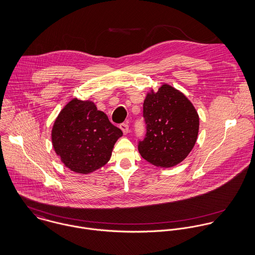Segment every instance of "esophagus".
<instances>
[{
	"label": "esophagus",
	"mask_w": 255,
	"mask_h": 255,
	"mask_svg": "<svg viewBox=\"0 0 255 255\" xmlns=\"http://www.w3.org/2000/svg\"><path fill=\"white\" fill-rule=\"evenodd\" d=\"M119 128L122 130V132H123L124 134H127V133L129 132V126H128L126 123H121V124L119 125Z\"/></svg>",
	"instance_id": "esophagus-1"
}]
</instances>
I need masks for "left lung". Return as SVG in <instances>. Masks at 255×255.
<instances>
[{
  "mask_svg": "<svg viewBox=\"0 0 255 255\" xmlns=\"http://www.w3.org/2000/svg\"><path fill=\"white\" fill-rule=\"evenodd\" d=\"M146 135L138 143L139 153L160 167L174 166L193 149L199 116L193 104L179 91L162 85L150 93L143 104Z\"/></svg>",
  "mask_w": 255,
  "mask_h": 255,
  "instance_id": "8db88e82",
  "label": "left lung"
}]
</instances>
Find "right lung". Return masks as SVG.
<instances>
[{
  "label": "right lung",
  "instance_id": "1",
  "mask_svg": "<svg viewBox=\"0 0 255 255\" xmlns=\"http://www.w3.org/2000/svg\"><path fill=\"white\" fill-rule=\"evenodd\" d=\"M122 135L94 102L74 99L55 120L52 143L68 168L87 174L110 159L114 144Z\"/></svg>",
  "mask_w": 255,
  "mask_h": 255
}]
</instances>
